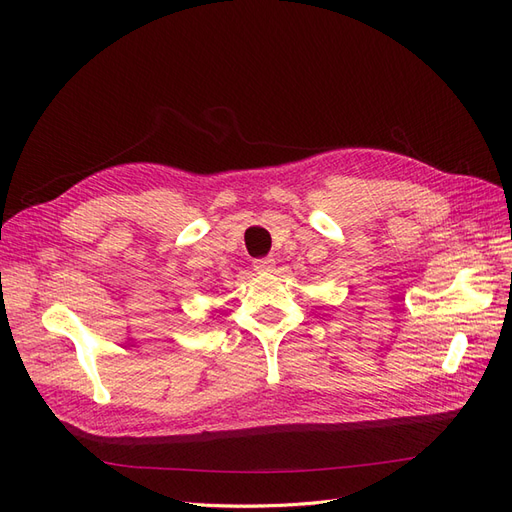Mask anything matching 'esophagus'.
Segmentation results:
<instances>
[{
  "label": "esophagus",
  "mask_w": 512,
  "mask_h": 512,
  "mask_svg": "<svg viewBox=\"0 0 512 512\" xmlns=\"http://www.w3.org/2000/svg\"><path fill=\"white\" fill-rule=\"evenodd\" d=\"M273 269H275V258H271V256L254 260V271L256 273H271Z\"/></svg>",
  "instance_id": "34e87169"
}]
</instances>
